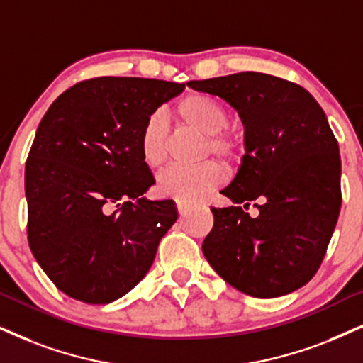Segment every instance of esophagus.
Returning <instances> with one entry per match:
<instances>
[{"label":"esophagus","instance_id":"obj_1","mask_svg":"<svg viewBox=\"0 0 363 363\" xmlns=\"http://www.w3.org/2000/svg\"><path fill=\"white\" fill-rule=\"evenodd\" d=\"M191 208V204L189 203H186V201H177V211H179V214H186V211Z\"/></svg>","mask_w":363,"mask_h":363}]
</instances>
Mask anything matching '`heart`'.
Returning a JSON list of instances; mask_svg holds the SVG:
<instances>
[{"instance_id": "obj_1", "label": "heart", "mask_w": 363, "mask_h": 363, "mask_svg": "<svg viewBox=\"0 0 363 363\" xmlns=\"http://www.w3.org/2000/svg\"><path fill=\"white\" fill-rule=\"evenodd\" d=\"M176 113L182 122L206 135L204 157L213 154L224 164H233L241 157L242 140L238 134L224 130L229 123V112L221 102L204 94H189L179 100ZM167 130L162 113L150 116L142 128L139 137L140 159L149 169H157L166 162ZM223 179V167L214 160H208L191 169H166L157 179V189L164 196L192 203L216 189Z\"/></svg>"}]
</instances>
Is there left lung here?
<instances>
[{
  "label": "left lung",
  "mask_w": 363,
  "mask_h": 363,
  "mask_svg": "<svg viewBox=\"0 0 363 363\" xmlns=\"http://www.w3.org/2000/svg\"><path fill=\"white\" fill-rule=\"evenodd\" d=\"M187 85L226 100L245 123L246 154L221 191L235 204L211 208L206 259L250 296L298 290L318 272L342 208L340 152L323 108L303 86L268 73ZM250 205L256 215L245 213Z\"/></svg>",
  "instance_id": "8db88e82"
}]
</instances>
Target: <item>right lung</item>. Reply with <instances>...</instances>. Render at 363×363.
<instances>
[{"label": "right lung", "instance_id": "add662e5", "mask_svg": "<svg viewBox=\"0 0 363 363\" xmlns=\"http://www.w3.org/2000/svg\"><path fill=\"white\" fill-rule=\"evenodd\" d=\"M184 84L97 77L63 91L41 118L25 167L28 245L60 291L104 305L130 291L177 221L142 162L147 118Z\"/></svg>", "mask_w": 363, "mask_h": 363}]
</instances>
